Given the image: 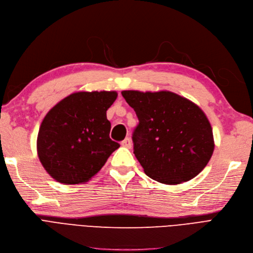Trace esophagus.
I'll list each match as a JSON object with an SVG mask.
<instances>
[{
	"mask_svg": "<svg viewBox=\"0 0 253 253\" xmlns=\"http://www.w3.org/2000/svg\"><path fill=\"white\" fill-rule=\"evenodd\" d=\"M121 145L126 147V149H130L132 147V140L129 138H126L124 141H121Z\"/></svg>",
	"mask_w": 253,
	"mask_h": 253,
	"instance_id": "1",
	"label": "esophagus"
}]
</instances>
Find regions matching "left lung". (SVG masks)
Returning <instances> with one entry per match:
<instances>
[{
  "label": "left lung",
  "mask_w": 253,
  "mask_h": 253,
  "mask_svg": "<svg viewBox=\"0 0 253 253\" xmlns=\"http://www.w3.org/2000/svg\"><path fill=\"white\" fill-rule=\"evenodd\" d=\"M121 94L139 120L134 154L147 176L172 185L203 170L214 143L210 121L197 104L169 91Z\"/></svg>",
  "instance_id": "8db88e82"
}]
</instances>
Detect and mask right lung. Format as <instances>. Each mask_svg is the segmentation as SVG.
Masks as SVG:
<instances>
[{
  "label": "right lung",
  "instance_id": "obj_1",
  "mask_svg": "<svg viewBox=\"0 0 253 253\" xmlns=\"http://www.w3.org/2000/svg\"><path fill=\"white\" fill-rule=\"evenodd\" d=\"M115 91L77 92L52 108L38 135V155L43 169L64 184L89 181L120 146L110 138L107 111Z\"/></svg>",
  "mask_w": 253,
  "mask_h": 253
}]
</instances>
